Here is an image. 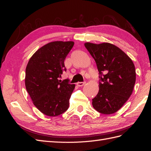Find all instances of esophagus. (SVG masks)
Listing matches in <instances>:
<instances>
[{
	"label": "esophagus",
	"instance_id": "34e87169",
	"mask_svg": "<svg viewBox=\"0 0 151 151\" xmlns=\"http://www.w3.org/2000/svg\"><path fill=\"white\" fill-rule=\"evenodd\" d=\"M86 84V82H78L76 83V85L78 86H83Z\"/></svg>",
	"mask_w": 151,
	"mask_h": 151
}]
</instances>
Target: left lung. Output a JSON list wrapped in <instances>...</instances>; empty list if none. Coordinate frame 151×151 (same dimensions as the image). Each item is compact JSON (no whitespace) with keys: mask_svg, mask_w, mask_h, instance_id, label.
Returning <instances> with one entry per match:
<instances>
[{"mask_svg":"<svg viewBox=\"0 0 151 151\" xmlns=\"http://www.w3.org/2000/svg\"><path fill=\"white\" fill-rule=\"evenodd\" d=\"M99 72V91L92 105L99 113L118 111L132 94L136 82V69L130 58L119 48L108 43H86Z\"/></svg>","mask_w":151,"mask_h":151,"instance_id":"1","label":"left lung"}]
</instances>
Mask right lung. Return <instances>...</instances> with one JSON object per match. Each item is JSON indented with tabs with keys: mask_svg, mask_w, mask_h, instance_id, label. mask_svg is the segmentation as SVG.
<instances>
[{
	"mask_svg": "<svg viewBox=\"0 0 151 151\" xmlns=\"http://www.w3.org/2000/svg\"><path fill=\"white\" fill-rule=\"evenodd\" d=\"M73 41H53L41 47L30 58L26 68L25 86L34 104L48 116H58L69 108L75 89L69 80H59Z\"/></svg>",
	"mask_w": 151,
	"mask_h": 151,
	"instance_id": "obj_1",
	"label": "right lung"
}]
</instances>
